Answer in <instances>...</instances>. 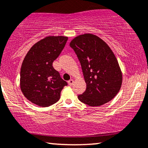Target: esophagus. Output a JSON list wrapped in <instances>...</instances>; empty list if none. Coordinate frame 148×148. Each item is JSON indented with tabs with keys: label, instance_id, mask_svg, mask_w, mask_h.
<instances>
[{
	"label": "esophagus",
	"instance_id": "obj_1",
	"mask_svg": "<svg viewBox=\"0 0 148 148\" xmlns=\"http://www.w3.org/2000/svg\"><path fill=\"white\" fill-rule=\"evenodd\" d=\"M74 80L73 79H70V80H68V84H69V85H72L73 84H74Z\"/></svg>",
	"mask_w": 148,
	"mask_h": 148
}]
</instances>
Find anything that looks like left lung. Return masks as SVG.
Here are the masks:
<instances>
[{
	"label": "left lung",
	"mask_w": 148,
	"mask_h": 148,
	"mask_svg": "<svg viewBox=\"0 0 148 148\" xmlns=\"http://www.w3.org/2000/svg\"><path fill=\"white\" fill-rule=\"evenodd\" d=\"M70 46L80 61L87 84L86 91L78 95V100L91 106L111 100L120 89L122 75L111 48L92 34L75 37Z\"/></svg>",
	"instance_id": "8db88e82"
}]
</instances>
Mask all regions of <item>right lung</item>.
<instances>
[{
	"mask_svg": "<svg viewBox=\"0 0 148 148\" xmlns=\"http://www.w3.org/2000/svg\"><path fill=\"white\" fill-rule=\"evenodd\" d=\"M68 39L63 36L45 37L33 45L24 57L20 70V88L33 103L42 107L56 103L63 88L68 85L52 66Z\"/></svg>",
	"mask_w": 148,
	"mask_h": 148,
	"instance_id": "right-lung-1",
	"label": "right lung"
}]
</instances>
